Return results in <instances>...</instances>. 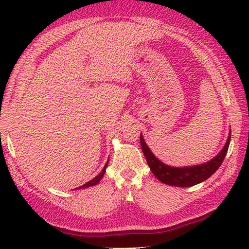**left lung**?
Listing matches in <instances>:
<instances>
[{
    "instance_id": "1",
    "label": "left lung",
    "mask_w": 249,
    "mask_h": 249,
    "mask_svg": "<svg viewBox=\"0 0 249 249\" xmlns=\"http://www.w3.org/2000/svg\"><path fill=\"white\" fill-rule=\"evenodd\" d=\"M230 139L231 134L229 135V138L227 140L224 149L212 160L202 163V165L185 168H174L167 166L160 160H157L149 149V146L145 144L142 136H140V143L142 151H143V154L145 156V160L147 161V165L150 166L153 174L160 182L167 185H172V186L189 187L205 181L206 178H209L212 174L215 173V171L220 167L221 163H223V160H225V156L227 152H228Z\"/></svg>"
}]
</instances>
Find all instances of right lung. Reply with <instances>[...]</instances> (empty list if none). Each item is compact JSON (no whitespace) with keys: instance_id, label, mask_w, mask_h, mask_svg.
Wrapping results in <instances>:
<instances>
[{"instance_id":"1","label":"right lung","mask_w":249,"mask_h":249,"mask_svg":"<svg viewBox=\"0 0 249 249\" xmlns=\"http://www.w3.org/2000/svg\"><path fill=\"white\" fill-rule=\"evenodd\" d=\"M107 166H108V162L106 163V166L104 167V169L102 170V172H100L97 177H95L93 179H91V181H89L88 183H86L84 185H82V186H80V187H78V188H87V187H89V186H94V185H96L100 179H102V178L104 177V174H105V172H106V168H107Z\"/></svg>"}]
</instances>
